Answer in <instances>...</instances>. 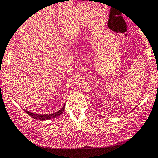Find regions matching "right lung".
Returning <instances> with one entry per match:
<instances>
[{"label": "right lung", "mask_w": 158, "mask_h": 158, "mask_svg": "<svg viewBox=\"0 0 158 158\" xmlns=\"http://www.w3.org/2000/svg\"><path fill=\"white\" fill-rule=\"evenodd\" d=\"M64 109H65V105H64V106L62 107V108H61L59 111H56V112H55L53 114H37L31 113V112H30V111H26V110H25V109H24V111L27 114H28L29 116H31V118H35V119L38 120H46L51 119V118H56V117L59 116L61 114H62V112H63Z\"/></svg>", "instance_id": "1"}]
</instances>
